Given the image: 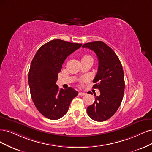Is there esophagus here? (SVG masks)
<instances>
[{"label": "esophagus", "mask_w": 152, "mask_h": 152, "mask_svg": "<svg viewBox=\"0 0 152 152\" xmlns=\"http://www.w3.org/2000/svg\"><path fill=\"white\" fill-rule=\"evenodd\" d=\"M85 95H86V94L85 92H80L79 93V95H80V96H84Z\"/></svg>", "instance_id": "34e87169"}]
</instances>
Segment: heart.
<instances>
[{
  "label": "heart",
  "instance_id": "obj_1",
  "mask_svg": "<svg viewBox=\"0 0 152 152\" xmlns=\"http://www.w3.org/2000/svg\"><path fill=\"white\" fill-rule=\"evenodd\" d=\"M90 57V56H85L84 57H83V58H86V57Z\"/></svg>",
  "mask_w": 152,
  "mask_h": 152
}]
</instances>
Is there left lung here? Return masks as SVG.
<instances>
[{
  "mask_svg": "<svg viewBox=\"0 0 152 152\" xmlns=\"http://www.w3.org/2000/svg\"><path fill=\"white\" fill-rule=\"evenodd\" d=\"M94 51L99 60V67L93 88L100 90V95L88 107L87 113L93 120L102 122L110 119L121 104L125 83L121 63L114 51L102 41L86 43L82 46ZM89 94V93H88Z\"/></svg>",
  "mask_w": 152,
  "mask_h": 152,
  "instance_id": "1",
  "label": "left lung"
}]
</instances>
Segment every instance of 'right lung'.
<instances>
[{"instance_id":"obj_1","label":"right lung","mask_w":152,"mask_h":152,"mask_svg":"<svg viewBox=\"0 0 152 152\" xmlns=\"http://www.w3.org/2000/svg\"><path fill=\"white\" fill-rule=\"evenodd\" d=\"M81 45L56 39L43 45L33 58L28 73L31 99L38 110L48 119L62 117L78 95L71 87L59 90L56 81L66 58Z\"/></svg>"}]
</instances>
